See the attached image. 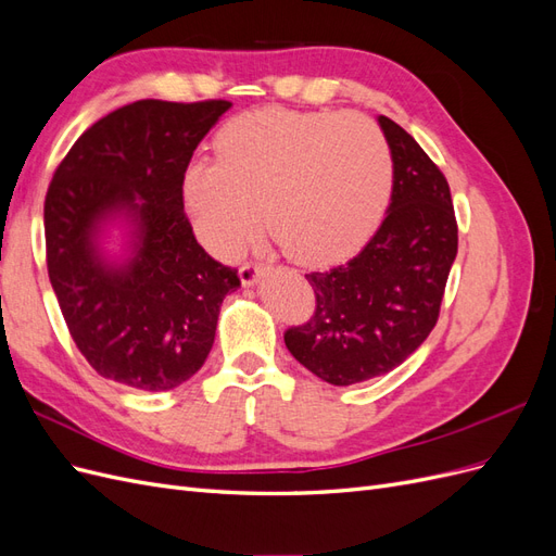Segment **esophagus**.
<instances>
[{"label":"esophagus","instance_id":"1","mask_svg":"<svg viewBox=\"0 0 556 556\" xmlns=\"http://www.w3.org/2000/svg\"><path fill=\"white\" fill-rule=\"evenodd\" d=\"M260 274H262V266L260 264H243L239 268V278H241V282L245 285V288H250V285H255L260 280Z\"/></svg>","mask_w":556,"mask_h":556}]
</instances>
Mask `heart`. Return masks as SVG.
I'll return each mask as SVG.
<instances>
[{
	"instance_id": "1",
	"label": "heart",
	"mask_w": 556,
	"mask_h": 556,
	"mask_svg": "<svg viewBox=\"0 0 556 556\" xmlns=\"http://www.w3.org/2000/svg\"><path fill=\"white\" fill-rule=\"evenodd\" d=\"M215 155L185 166L180 197L199 243L223 260L255 237L262 213L296 262L345 260L374 237L392 199V150L359 115L241 113L217 131Z\"/></svg>"
}]
</instances>
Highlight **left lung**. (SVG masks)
Here are the masks:
<instances>
[{"label": "left lung", "instance_id": "left-lung-1", "mask_svg": "<svg viewBox=\"0 0 556 556\" xmlns=\"http://www.w3.org/2000/svg\"><path fill=\"white\" fill-rule=\"evenodd\" d=\"M378 125L394 162L390 208L357 257L306 274L315 313L285 331L294 359L339 387L390 374L427 341L457 257L445 176L406 129L384 115Z\"/></svg>", "mask_w": 556, "mask_h": 556}]
</instances>
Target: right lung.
I'll list each match as a JSON object with an SVG mask.
<instances>
[{
  "instance_id": "add662e5",
  "label": "right lung",
  "mask_w": 556,
  "mask_h": 556,
  "mask_svg": "<svg viewBox=\"0 0 556 556\" xmlns=\"http://www.w3.org/2000/svg\"><path fill=\"white\" fill-rule=\"evenodd\" d=\"M229 106L225 99L127 104L80 134L48 185V278L99 376L166 392L208 357L223 299L241 280L197 243L180 176ZM117 219L130 239L126 257L111 261L98 241Z\"/></svg>"
}]
</instances>
